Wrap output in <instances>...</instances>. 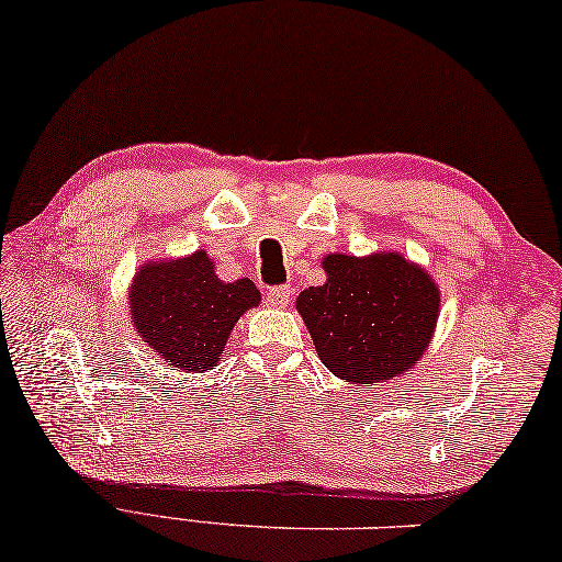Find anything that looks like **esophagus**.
I'll return each instance as SVG.
<instances>
[{
    "label": "esophagus",
    "instance_id": "obj_1",
    "mask_svg": "<svg viewBox=\"0 0 562 562\" xmlns=\"http://www.w3.org/2000/svg\"><path fill=\"white\" fill-rule=\"evenodd\" d=\"M291 295H293V291L289 289V285H273V289L267 291V303L271 305V308H285V305L291 303Z\"/></svg>",
    "mask_w": 562,
    "mask_h": 562
}]
</instances>
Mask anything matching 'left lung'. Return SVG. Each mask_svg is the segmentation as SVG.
Instances as JSON below:
<instances>
[{
    "label": "left lung",
    "instance_id": "1",
    "mask_svg": "<svg viewBox=\"0 0 562 562\" xmlns=\"http://www.w3.org/2000/svg\"><path fill=\"white\" fill-rule=\"evenodd\" d=\"M327 281L301 291L315 352L335 376L376 384L418 364L440 313L438 283L404 254H327Z\"/></svg>",
    "mask_w": 562,
    "mask_h": 562
}]
</instances>
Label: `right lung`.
Here are the masks:
<instances>
[{
  "label": "right lung",
  "mask_w": 562,
  "mask_h": 562,
  "mask_svg": "<svg viewBox=\"0 0 562 562\" xmlns=\"http://www.w3.org/2000/svg\"><path fill=\"white\" fill-rule=\"evenodd\" d=\"M259 301L249 279H217L215 261L203 249L183 259L146 261L130 285L136 333L164 362L188 374L220 364L232 327Z\"/></svg>",
  "instance_id": "1"
}]
</instances>
